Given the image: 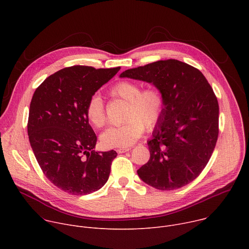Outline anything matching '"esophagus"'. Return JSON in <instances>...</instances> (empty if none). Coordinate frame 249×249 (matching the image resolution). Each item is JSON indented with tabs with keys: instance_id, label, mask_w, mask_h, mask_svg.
<instances>
[{
	"instance_id": "1",
	"label": "esophagus",
	"mask_w": 249,
	"mask_h": 249,
	"mask_svg": "<svg viewBox=\"0 0 249 249\" xmlns=\"http://www.w3.org/2000/svg\"><path fill=\"white\" fill-rule=\"evenodd\" d=\"M131 149L130 148H122V149H117V153L118 154H123L126 152H129Z\"/></svg>"
}]
</instances>
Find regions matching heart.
I'll use <instances>...</instances> for the list:
<instances>
[{
    "mask_svg": "<svg viewBox=\"0 0 249 249\" xmlns=\"http://www.w3.org/2000/svg\"><path fill=\"white\" fill-rule=\"evenodd\" d=\"M108 93L111 97L128 102L124 121L121 126L110 127L100 136L101 144L105 148H128L134 145L144 132L152 130L160 121L164 111V96L161 90L154 86L142 89L137 82L119 81L113 85ZM86 115L95 128H101L106 123L104 104L100 96L89 98Z\"/></svg>",
    "mask_w": 249,
    "mask_h": 249,
    "instance_id": "1",
    "label": "heart"
}]
</instances>
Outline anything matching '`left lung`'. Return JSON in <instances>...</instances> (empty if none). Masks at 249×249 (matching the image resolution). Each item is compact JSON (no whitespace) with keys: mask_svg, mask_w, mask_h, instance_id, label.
<instances>
[{"mask_svg":"<svg viewBox=\"0 0 249 249\" xmlns=\"http://www.w3.org/2000/svg\"><path fill=\"white\" fill-rule=\"evenodd\" d=\"M121 78L153 84L164 96L163 115L148 142L150 160L140 178L159 190L193 181L207 165L219 136L217 96L200 71L168 59L126 70Z\"/></svg>","mask_w":249,"mask_h":249,"instance_id":"obj_1","label":"left lung"}]
</instances>
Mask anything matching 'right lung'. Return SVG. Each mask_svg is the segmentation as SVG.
I'll return each mask as SVG.
<instances>
[{
	"mask_svg": "<svg viewBox=\"0 0 249 249\" xmlns=\"http://www.w3.org/2000/svg\"><path fill=\"white\" fill-rule=\"evenodd\" d=\"M119 70L64 68L33 93L27 122L30 146L44 175L69 194H90L108 180L117 153L93 151L97 138L86 108L95 91Z\"/></svg>",
	"mask_w": 249,
	"mask_h": 249,
	"instance_id": "obj_1",
	"label": "right lung"
}]
</instances>
